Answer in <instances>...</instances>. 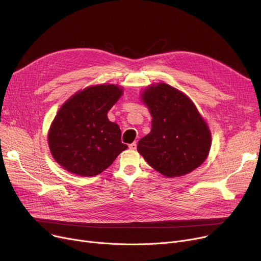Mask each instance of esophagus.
<instances>
[{
    "label": "esophagus",
    "mask_w": 261,
    "mask_h": 261,
    "mask_svg": "<svg viewBox=\"0 0 261 261\" xmlns=\"http://www.w3.org/2000/svg\"><path fill=\"white\" fill-rule=\"evenodd\" d=\"M128 147H129V149L135 150V149L137 148V143H136V142H133L132 144H129V145H128Z\"/></svg>",
    "instance_id": "34e87169"
}]
</instances>
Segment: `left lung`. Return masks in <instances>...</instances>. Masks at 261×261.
<instances>
[{
    "label": "left lung",
    "mask_w": 261,
    "mask_h": 261,
    "mask_svg": "<svg viewBox=\"0 0 261 261\" xmlns=\"http://www.w3.org/2000/svg\"><path fill=\"white\" fill-rule=\"evenodd\" d=\"M141 99L152 117L150 133L137 146L145 161L167 177L202 165L210 151L211 133L191 99L164 83L148 86Z\"/></svg>",
    "instance_id": "8db88e82"
}]
</instances>
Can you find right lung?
<instances>
[{"instance_id": "add662e5", "label": "right lung", "mask_w": 261, "mask_h": 261, "mask_svg": "<svg viewBox=\"0 0 261 261\" xmlns=\"http://www.w3.org/2000/svg\"><path fill=\"white\" fill-rule=\"evenodd\" d=\"M117 85L92 86L78 91L58 110L48 133L55 161L67 171L94 176L113 164L127 148L121 130L108 112L122 96Z\"/></svg>"}]
</instances>
